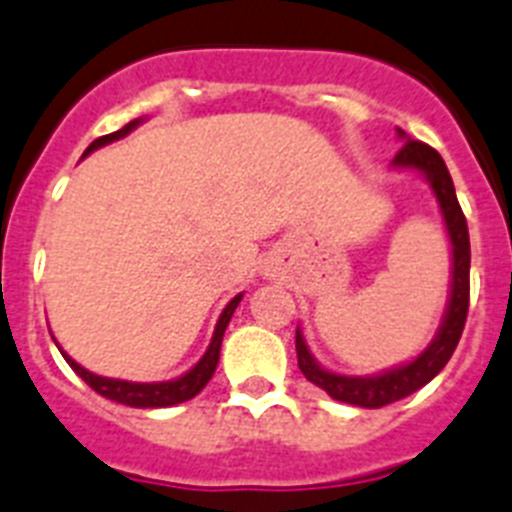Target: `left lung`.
<instances>
[{
  "label": "left lung",
  "mask_w": 512,
  "mask_h": 512,
  "mask_svg": "<svg viewBox=\"0 0 512 512\" xmlns=\"http://www.w3.org/2000/svg\"><path fill=\"white\" fill-rule=\"evenodd\" d=\"M400 139H405L402 149L394 155V168L418 170L426 176L439 202V210L444 215V226L450 234L452 244V289L450 305L444 313V321L436 331L434 342L410 360V363L392 368V371L378 373V376H339L315 363L305 344V336L297 328V363L299 371L305 373L307 381L321 386L328 397L357 407H384L402 400L407 394L418 392L426 386L436 373L442 371L447 360L458 347L463 336L465 318H468V299H471V239H468V223L460 210V202L455 197V184H452L450 170L444 165L442 155L431 149L423 141L407 139L405 131H400Z\"/></svg>",
  "instance_id": "obj_1"
}]
</instances>
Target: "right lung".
Listing matches in <instances>:
<instances>
[{
    "instance_id": "1",
    "label": "right lung",
    "mask_w": 512,
    "mask_h": 512,
    "mask_svg": "<svg viewBox=\"0 0 512 512\" xmlns=\"http://www.w3.org/2000/svg\"><path fill=\"white\" fill-rule=\"evenodd\" d=\"M139 123H141V118H136V120H131L128 126L120 128V131H115V134L99 136L97 141H91L89 149H86V155H89V152H94V149L105 147V144H110V141L123 139V136L131 134V131L139 126ZM239 302H242V294H236V297L226 305V310L220 313L218 323H215L213 342H210L207 352L202 355V360H199V363L194 365L191 371H186L184 376L173 378V381H157V384H136V381H120V378L97 376V373L86 371L83 365H78L70 355H65L62 350L60 352H62V357L68 360L70 368H73V371H76L78 376H81L83 381L91 386V389H94V392L102 394V397H107V400L120 402V405H128V407H170V405H178V402H186V400H191V397H197V394L207 386V381L213 378L215 368H218V360H220V342H223L226 326H228V321H231V315H234L236 307H239Z\"/></svg>"
}]
</instances>
